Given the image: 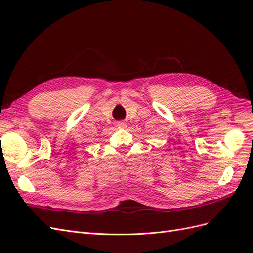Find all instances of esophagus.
<instances>
[{
	"label": "esophagus",
	"mask_w": 253,
	"mask_h": 253,
	"mask_svg": "<svg viewBox=\"0 0 253 253\" xmlns=\"http://www.w3.org/2000/svg\"><path fill=\"white\" fill-rule=\"evenodd\" d=\"M116 126H117V127H119V128H125V127L126 126V122L125 120H120V121H117Z\"/></svg>",
	"instance_id": "34e87169"
}]
</instances>
